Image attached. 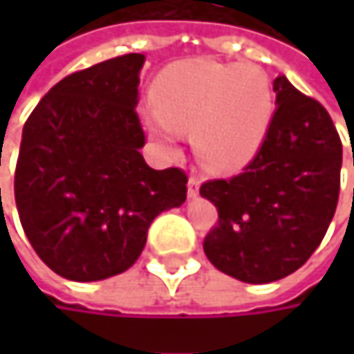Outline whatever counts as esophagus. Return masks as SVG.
Wrapping results in <instances>:
<instances>
[{
	"label": "esophagus",
	"instance_id": "1",
	"mask_svg": "<svg viewBox=\"0 0 354 354\" xmlns=\"http://www.w3.org/2000/svg\"><path fill=\"white\" fill-rule=\"evenodd\" d=\"M198 186H201V180L198 176L188 178V198H194L198 194Z\"/></svg>",
	"mask_w": 354,
	"mask_h": 354
}]
</instances>
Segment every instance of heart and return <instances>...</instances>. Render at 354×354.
<instances>
[{"instance_id":"1","label":"heart","mask_w":354,"mask_h":354,"mask_svg":"<svg viewBox=\"0 0 354 354\" xmlns=\"http://www.w3.org/2000/svg\"><path fill=\"white\" fill-rule=\"evenodd\" d=\"M151 94L158 110L141 112L149 137L172 149L176 131L192 133L201 164L215 172L236 170L254 158L274 110L268 75L250 63L182 61L156 80Z\"/></svg>"}]
</instances>
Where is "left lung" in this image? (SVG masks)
Segmentation results:
<instances>
[{
    "label": "left lung",
    "mask_w": 354,
    "mask_h": 354,
    "mask_svg": "<svg viewBox=\"0 0 354 354\" xmlns=\"http://www.w3.org/2000/svg\"><path fill=\"white\" fill-rule=\"evenodd\" d=\"M272 90L277 110L254 160L238 176L201 186L219 213L203 242L207 258L252 285L279 281L308 262L340 192L342 143L328 110L285 75Z\"/></svg>",
    "instance_id": "8db88e82"
}]
</instances>
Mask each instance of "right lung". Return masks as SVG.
Instances as JSON below:
<instances>
[{
	"mask_svg": "<svg viewBox=\"0 0 354 354\" xmlns=\"http://www.w3.org/2000/svg\"><path fill=\"white\" fill-rule=\"evenodd\" d=\"M143 63L131 53L63 77L24 124L14 176L20 223L38 258L69 281L131 268L151 221L186 201V174L153 170L139 151Z\"/></svg>",
	"mask_w": 354,
	"mask_h": 354,
	"instance_id": "add662e5",
	"label": "right lung"
}]
</instances>
